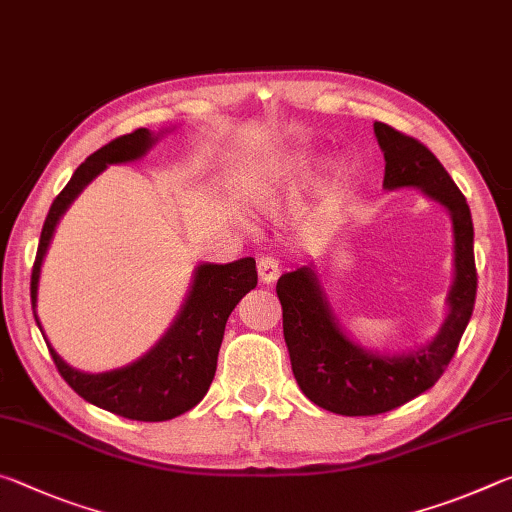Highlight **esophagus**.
Returning <instances> with one entry per match:
<instances>
[{
    "mask_svg": "<svg viewBox=\"0 0 512 512\" xmlns=\"http://www.w3.org/2000/svg\"><path fill=\"white\" fill-rule=\"evenodd\" d=\"M257 275L264 284L275 282L280 277V262L275 257H259L257 262Z\"/></svg>",
    "mask_w": 512,
    "mask_h": 512,
    "instance_id": "34e87169",
    "label": "esophagus"
}]
</instances>
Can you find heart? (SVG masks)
<instances>
[{"mask_svg":"<svg viewBox=\"0 0 512 512\" xmlns=\"http://www.w3.org/2000/svg\"><path fill=\"white\" fill-rule=\"evenodd\" d=\"M314 169L316 160L307 153H296L275 160L262 173V180L257 183V194L266 203H277L284 201V198L296 196L309 183Z\"/></svg>","mask_w":512,"mask_h":512,"instance_id":"obj_1","label":"heart"}]
</instances>
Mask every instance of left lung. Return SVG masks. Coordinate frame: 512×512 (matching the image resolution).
<instances>
[{
	"mask_svg": "<svg viewBox=\"0 0 512 512\" xmlns=\"http://www.w3.org/2000/svg\"><path fill=\"white\" fill-rule=\"evenodd\" d=\"M375 137L386 160L384 189L415 187L452 216L454 282L447 293L445 323L427 345L381 354L361 348L343 332L314 266L277 280L293 377L311 402L339 415H379L429 391L452 361L476 298L474 225L461 189L418 140L381 121H375Z\"/></svg>",
	"mask_w": 512,
	"mask_h": 512,
	"instance_id": "obj_1",
	"label": "left lung"
}]
</instances>
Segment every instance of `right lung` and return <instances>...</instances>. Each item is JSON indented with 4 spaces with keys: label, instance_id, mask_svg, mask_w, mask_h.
Segmentation results:
<instances>
[{
    "label": "right lung",
    "instance_id": "obj_1",
    "mask_svg": "<svg viewBox=\"0 0 512 512\" xmlns=\"http://www.w3.org/2000/svg\"><path fill=\"white\" fill-rule=\"evenodd\" d=\"M160 135L162 133H151L149 128H137L131 135H121L101 146L74 171L72 180L51 203L31 273V305L40 332L42 325L36 314L40 268L60 216L108 164L140 160L160 140ZM255 287L257 268L253 257L237 259L230 264H198L183 307L162 339L144 357L128 366L97 372V375L72 368L51 348V343L45 341L60 377L85 402L128 420H171L194 409L205 397L216 372V359H219L228 316L237 307V302Z\"/></svg>",
    "mask_w": 512,
    "mask_h": 512
}]
</instances>
